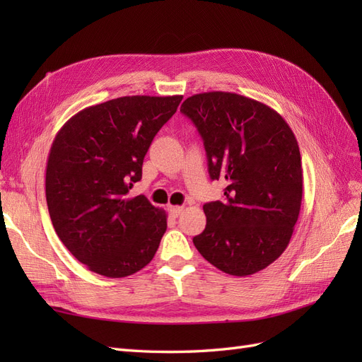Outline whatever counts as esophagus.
<instances>
[{
  "instance_id": "esophagus-1",
  "label": "esophagus",
  "mask_w": 362,
  "mask_h": 362,
  "mask_svg": "<svg viewBox=\"0 0 362 362\" xmlns=\"http://www.w3.org/2000/svg\"><path fill=\"white\" fill-rule=\"evenodd\" d=\"M169 213H170V216H173V217H178L182 211H184V206H178V205H170L169 208Z\"/></svg>"
}]
</instances>
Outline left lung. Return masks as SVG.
<instances>
[{"label": "left lung", "instance_id": "1", "mask_svg": "<svg viewBox=\"0 0 362 362\" xmlns=\"http://www.w3.org/2000/svg\"><path fill=\"white\" fill-rule=\"evenodd\" d=\"M181 113L204 140L210 178L228 184L223 201L204 205L206 225L193 243L228 275H254L281 257L298 222V140L278 112L231 92L193 95Z\"/></svg>", "mask_w": 362, "mask_h": 362}]
</instances>
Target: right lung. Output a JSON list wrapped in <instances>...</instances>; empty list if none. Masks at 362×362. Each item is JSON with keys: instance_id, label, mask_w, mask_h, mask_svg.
I'll return each instance as SVG.
<instances>
[{"instance_id": "right-lung-1", "label": "right lung", "mask_w": 362, "mask_h": 362, "mask_svg": "<svg viewBox=\"0 0 362 362\" xmlns=\"http://www.w3.org/2000/svg\"><path fill=\"white\" fill-rule=\"evenodd\" d=\"M182 100L122 96L87 107L52 141L45 193L54 229L71 254L107 278H125L154 258L168 214L144 194L131 198L160 128Z\"/></svg>"}]
</instances>
